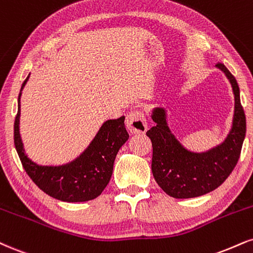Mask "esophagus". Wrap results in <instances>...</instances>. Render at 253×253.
I'll list each match as a JSON object with an SVG mask.
<instances>
[{"label":"esophagus","instance_id":"esophagus-1","mask_svg":"<svg viewBox=\"0 0 253 253\" xmlns=\"http://www.w3.org/2000/svg\"><path fill=\"white\" fill-rule=\"evenodd\" d=\"M126 126L130 133H145L147 130L146 117L141 111H130L127 114Z\"/></svg>","mask_w":253,"mask_h":253}]
</instances>
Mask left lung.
<instances>
[{
	"label": "left lung",
	"mask_w": 253,
	"mask_h": 253,
	"mask_svg": "<svg viewBox=\"0 0 253 253\" xmlns=\"http://www.w3.org/2000/svg\"><path fill=\"white\" fill-rule=\"evenodd\" d=\"M219 69L229 79L234 94L232 129L221 145L205 153H193L182 147L166 123L164 108H156L152 119L157 125L147 130L152 141V173L164 192L178 199L203 196L220 186L236 167L246 133V119L240 103L236 78L223 63Z\"/></svg>",
	"instance_id": "1"
}]
</instances>
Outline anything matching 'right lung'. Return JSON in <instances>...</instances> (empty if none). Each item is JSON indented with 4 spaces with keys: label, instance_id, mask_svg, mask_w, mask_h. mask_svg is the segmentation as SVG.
Listing matches in <instances>:
<instances>
[{
    "label": "right lung",
    "instance_id": "add662e5",
    "mask_svg": "<svg viewBox=\"0 0 253 253\" xmlns=\"http://www.w3.org/2000/svg\"><path fill=\"white\" fill-rule=\"evenodd\" d=\"M22 84L21 90L28 81ZM19 111L14 123V144L24 171L36 186L48 196L68 203L88 202L99 197L111 180L119 150L128 140L125 117L108 120L102 125L95 138L80 157L62 166H40L26 156L20 136Z\"/></svg>",
    "mask_w": 253,
    "mask_h": 253
}]
</instances>
